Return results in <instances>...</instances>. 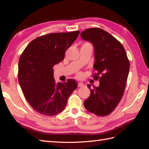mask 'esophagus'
Instances as JSON below:
<instances>
[{"instance_id":"1","label":"esophagus","mask_w":149,"mask_h":149,"mask_svg":"<svg viewBox=\"0 0 149 149\" xmlns=\"http://www.w3.org/2000/svg\"><path fill=\"white\" fill-rule=\"evenodd\" d=\"M85 86V85L83 83H78V87H83V86Z\"/></svg>"}]
</instances>
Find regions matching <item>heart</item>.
Masks as SVG:
<instances>
[{
	"mask_svg": "<svg viewBox=\"0 0 149 149\" xmlns=\"http://www.w3.org/2000/svg\"><path fill=\"white\" fill-rule=\"evenodd\" d=\"M77 75H78V76H79V77H81V76H82V73H81V72H79V73H78Z\"/></svg>",
	"mask_w": 149,
	"mask_h": 149,
	"instance_id": "heart-1",
	"label": "heart"
}]
</instances>
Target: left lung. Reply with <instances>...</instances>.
<instances>
[{
    "label": "left lung",
    "instance_id": "8db88e82",
    "mask_svg": "<svg viewBox=\"0 0 149 149\" xmlns=\"http://www.w3.org/2000/svg\"><path fill=\"white\" fill-rule=\"evenodd\" d=\"M81 37L94 46L96 72L93 77L100 81L98 87L87 85L91 95L84 106L96 115H108L117 106L125 90L130 70L126 52L119 41L102 29H86Z\"/></svg>",
    "mask_w": 149,
    "mask_h": 149
}]
</instances>
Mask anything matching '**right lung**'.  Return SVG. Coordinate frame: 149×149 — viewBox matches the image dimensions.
Segmentation results:
<instances>
[{"label": "right lung", "mask_w": 149, "mask_h": 149, "mask_svg": "<svg viewBox=\"0 0 149 149\" xmlns=\"http://www.w3.org/2000/svg\"><path fill=\"white\" fill-rule=\"evenodd\" d=\"M79 33L76 31L38 37L21 55L19 83L26 101L40 114L53 116L63 111L69 96L77 87V82L72 79L56 83L53 67L63 61L66 50Z\"/></svg>", "instance_id": "add662e5"}]
</instances>
